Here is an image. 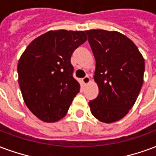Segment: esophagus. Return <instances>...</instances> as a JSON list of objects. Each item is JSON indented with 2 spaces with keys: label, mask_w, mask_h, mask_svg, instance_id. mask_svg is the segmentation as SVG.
Wrapping results in <instances>:
<instances>
[{
  "label": "esophagus",
  "mask_w": 156,
  "mask_h": 156,
  "mask_svg": "<svg viewBox=\"0 0 156 156\" xmlns=\"http://www.w3.org/2000/svg\"><path fill=\"white\" fill-rule=\"evenodd\" d=\"M83 82L84 84H87L89 83H90V78L88 75H87V76H85L83 78Z\"/></svg>",
  "instance_id": "34e87169"
}]
</instances>
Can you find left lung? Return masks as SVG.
Instances as JSON below:
<instances>
[{
	"instance_id": "obj_1",
	"label": "left lung",
	"mask_w": 156,
	"mask_h": 156,
	"mask_svg": "<svg viewBox=\"0 0 156 156\" xmlns=\"http://www.w3.org/2000/svg\"><path fill=\"white\" fill-rule=\"evenodd\" d=\"M86 33L96 60L99 93L88 102L93 116L105 123L119 121L133 107L143 84L145 60L136 45L117 31Z\"/></svg>"
}]
</instances>
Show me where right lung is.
Segmentation results:
<instances>
[{"instance_id":"add662e5","label":"right lung","mask_w":156,"mask_h":156,"mask_svg":"<svg viewBox=\"0 0 156 156\" xmlns=\"http://www.w3.org/2000/svg\"><path fill=\"white\" fill-rule=\"evenodd\" d=\"M86 40L85 31L50 30L34 39L21 55L17 72L23 99L40 120L55 122L63 118L79 93L70 60Z\"/></svg>"}]
</instances>
